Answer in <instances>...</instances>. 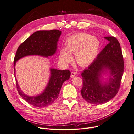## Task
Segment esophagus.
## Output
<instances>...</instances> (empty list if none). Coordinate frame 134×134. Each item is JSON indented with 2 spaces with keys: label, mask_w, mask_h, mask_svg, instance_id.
I'll list each match as a JSON object with an SVG mask.
<instances>
[{
  "label": "esophagus",
  "mask_w": 134,
  "mask_h": 134,
  "mask_svg": "<svg viewBox=\"0 0 134 134\" xmlns=\"http://www.w3.org/2000/svg\"><path fill=\"white\" fill-rule=\"evenodd\" d=\"M75 74H76V73H75V72H74V71L72 72H71V78H73V77L75 76Z\"/></svg>",
  "instance_id": "esophagus-1"
}]
</instances>
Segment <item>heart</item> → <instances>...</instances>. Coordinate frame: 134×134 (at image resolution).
Instances as JSON below:
<instances>
[{
    "label": "heart",
    "instance_id": "obj_1",
    "mask_svg": "<svg viewBox=\"0 0 134 134\" xmlns=\"http://www.w3.org/2000/svg\"><path fill=\"white\" fill-rule=\"evenodd\" d=\"M100 48V42L94 37L86 33L73 35L66 40V48L61 47L59 59L64 64L72 62L71 54H75V59L80 66L92 63L96 57Z\"/></svg>",
    "mask_w": 134,
    "mask_h": 134
}]
</instances>
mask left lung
Returning <instances> with one entry per match:
<instances>
[{"label":"left lung","mask_w":134,"mask_h":134,"mask_svg":"<svg viewBox=\"0 0 134 134\" xmlns=\"http://www.w3.org/2000/svg\"><path fill=\"white\" fill-rule=\"evenodd\" d=\"M104 38L109 43L81 73V96L92 104L104 103L117 95L124 72L123 56L118 40L114 37ZM107 72L110 74L109 79L104 82L102 73Z\"/></svg>","instance_id":"obj_1"}]
</instances>
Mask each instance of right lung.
Wrapping results in <instances>:
<instances>
[{
  "instance_id": "right-lung-1",
  "label": "right lung",
  "mask_w": 134,
  "mask_h": 134,
  "mask_svg": "<svg viewBox=\"0 0 134 134\" xmlns=\"http://www.w3.org/2000/svg\"><path fill=\"white\" fill-rule=\"evenodd\" d=\"M61 34V31L57 30L39 31L33 33L19 46L17 50L14 58L15 70L16 62L22 57L30 55L48 57L55 54ZM50 73L49 83L46 88L41 94L36 96H29L25 94L21 90L15 77L16 88L19 95L29 104L34 107L42 108L50 105L59 97L63 83L69 79L71 75L69 70L61 71L51 68Z\"/></svg>"
}]
</instances>
